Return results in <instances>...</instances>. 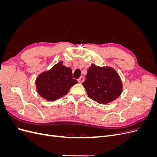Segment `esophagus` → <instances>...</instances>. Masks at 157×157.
Instances as JSON below:
<instances>
[{
    "instance_id": "obj_1",
    "label": "esophagus",
    "mask_w": 157,
    "mask_h": 157,
    "mask_svg": "<svg viewBox=\"0 0 157 157\" xmlns=\"http://www.w3.org/2000/svg\"><path fill=\"white\" fill-rule=\"evenodd\" d=\"M78 82H80V83H82V82L84 81V78L83 77H80V78L78 79Z\"/></svg>"
}]
</instances>
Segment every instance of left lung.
<instances>
[{"mask_svg":"<svg viewBox=\"0 0 157 157\" xmlns=\"http://www.w3.org/2000/svg\"><path fill=\"white\" fill-rule=\"evenodd\" d=\"M82 85L89 98L99 103L106 104L115 100L122 93V82L115 71L99 67L94 64L87 70Z\"/></svg>","mask_w":157,"mask_h":157,"instance_id":"1","label":"left lung"}]
</instances>
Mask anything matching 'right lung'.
<instances>
[{
  "label": "right lung",
  "mask_w": 157,
  "mask_h": 157,
  "mask_svg": "<svg viewBox=\"0 0 157 157\" xmlns=\"http://www.w3.org/2000/svg\"><path fill=\"white\" fill-rule=\"evenodd\" d=\"M78 83L73 78L72 70L59 62L36 80L37 91L40 96L48 101H54L67 94L73 85Z\"/></svg>",
  "instance_id": "obj_1"
}]
</instances>
